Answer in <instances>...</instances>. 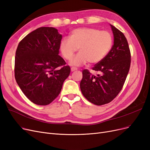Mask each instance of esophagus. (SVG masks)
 I'll use <instances>...</instances> for the list:
<instances>
[{
    "mask_svg": "<svg viewBox=\"0 0 150 150\" xmlns=\"http://www.w3.org/2000/svg\"><path fill=\"white\" fill-rule=\"evenodd\" d=\"M76 70H78V69H77L76 67H72L71 68V71L72 72H73V71H76Z\"/></svg>",
    "mask_w": 150,
    "mask_h": 150,
    "instance_id": "esophagus-1",
    "label": "esophagus"
}]
</instances>
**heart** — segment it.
<instances>
[{"label": "heart", "mask_w": 150, "mask_h": 150, "mask_svg": "<svg viewBox=\"0 0 150 150\" xmlns=\"http://www.w3.org/2000/svg\"><path fill=\"white\" fill-rule=\"evenodd\" d=\"M112 38L106 30L94 28H78L72 30L69 38H63L59 44L62 56L71 60L79 49V53L71 61V64L80 66L88 61L94 64L106 57L112 47Z\"/></svg>", "instance_id": "obj_1"}]
</instances>
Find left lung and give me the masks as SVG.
Masks as SVG:
<instances>
[{
    "instance_id": "left-lung-1",
    "label": "left lung",
    "mask_w": 150,
    "mask_h": 150,
    "mask_svg": "<svg viewBox=\"0 0 150 150\" xmlns=\"http://www.w3.org/2000/svg\"><path fill=\"white\" fill-rule=\"evenodd\" d=\"M114 44L106 57L92 68L99 74L83 71L80 88L88 100L98 106L112 101L121 91L131 64V53L123 33L111 25Z\"/></svg>"
}]
</instances>
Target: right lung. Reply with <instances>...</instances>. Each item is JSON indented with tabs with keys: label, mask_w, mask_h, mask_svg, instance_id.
Wrapping results in <instances>:
<instances>
[{
	"label": "right lung",
	"mask_w": 150,
	"mask_h": 150,
	"mask_svg": "<svg viewBox=\"0 0 150 150\" xmlns=\"http://www.w3.org/2000/svg\"><path fill=\"white\" fill-rule=\"evenodd\" d=\"M62 35L42 27L27 35L18 45L14 73L17 84L29 100L46 106L59 94L71 68L59 55Z\"/></svg>",
	"instance_id": "obj_1"
}]
</instances>
